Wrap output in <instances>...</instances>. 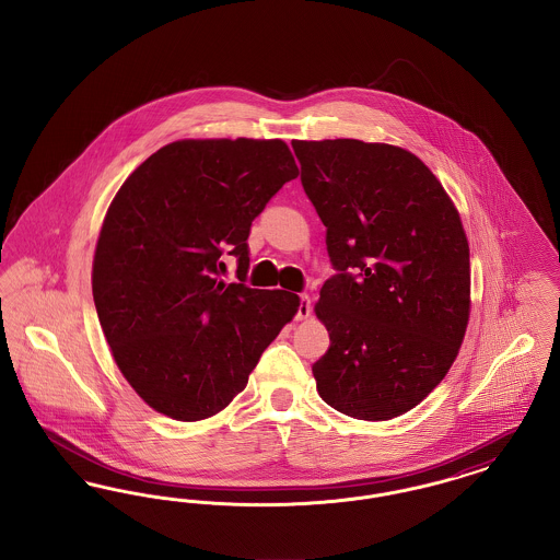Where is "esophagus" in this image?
I'll return each instance as SVG.
<instances>
[{"label": "esophagus", "instance_id": "obj_1", "mask_svg": "<svg viewBox=\"0 0 560 560\" xmlns=\"http://www.w3.org/2000/svg\"><path fill=\"white\" fill-rule=\"evenodd\" d=\"M311 313H313V306H311V295H300V306H298V315H295V319L304 320L311 317Z\"/></svg>", "mask_w": 560, "mask_h": 560}]
</instances>
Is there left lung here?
Instances as JSON below:
<instances>
[{"instance_id":"1","label":"left lung","mask_w":560,"mask_h":560,"mask_svg":"<svg viewBox=\"0 0 560 560\" xmlns=\"http://www.w3.org/2000/svg\"><path fill=\"white\" fill-rule=\"evenodd\" d=\"M302 187L338 270L320 288L329 350L320 399L384 422L441 384L470 319V247L452 197L424 161L384 142L293 140Z\"/></svg>"}]
</instances>
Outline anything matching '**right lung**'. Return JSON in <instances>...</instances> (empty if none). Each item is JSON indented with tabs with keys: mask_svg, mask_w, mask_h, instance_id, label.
I'll use <instances>...</instances> for the list:
<instances>
[{
	"mask_svg": "<svg viewBox=\"0 0 560 560\" xmlns=\"http://www.w3.org/2000/svg\"><path fill=\"white\" fill-rule=\"evenodd\" d=\"M300 174L279 138H185L117 190L92 262L110 354L149 407L178 422L222 411L295 317L285 290L224 283L222 252L249 268L252 220Z\"/></svg>",
	"mask_w": 560,
	"mask_h": 560,
	"instance_id": "1",
	"label": "right lung"
}]
</instances>
